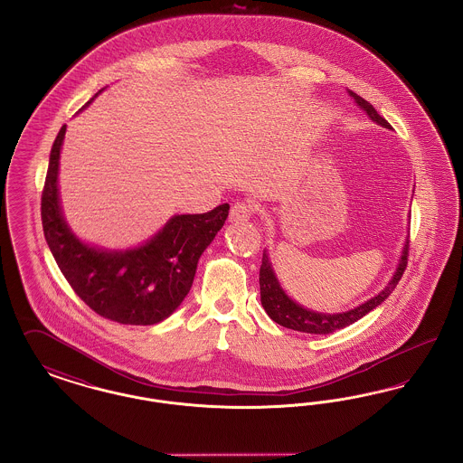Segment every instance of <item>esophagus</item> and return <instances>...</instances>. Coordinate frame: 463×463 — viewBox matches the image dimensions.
<instances>
[{
  "instance_id": "obj_1",
  "label": "esophagus",
  "mask_w": 463,
  "mask_h": 463,
  "mask_svg": "<svg viewBox=\"0 0 463 463\" xmlns=\"http://www.w3.org/2000/svg\"><path fill=\"white\" fill-rule=\"evenodd\" d=\"M251 213H253V206H251L250 203L238 201V203L232 204L229 217H231V221L232 222H244L251 217Z\"/></svg>"
}]
</instances>
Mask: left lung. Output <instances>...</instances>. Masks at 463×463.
Wrapping results in <instances>:
<instances>
[{"mask_svg": "<svg viewBox=\"0 0 463 463\" xmlns=\"http://www.w3.org/2000/svg\"><path fill=\"white\" fill-rule=\"evenodd\" d=\"M349 95L355 100V104L373 119L376 125L391 130V125L387 123V119H383L368 100H364L363 97H359L357 93H354L351 90H349ZM408 250H410V241L406 240L404 246H402V253H401V260L397 264L396 272L392 274L387 287L383 288L378 295H374L373 298L366 300L364 304H361L357 307L345 310V312H336V314L335 312L328 314V312L310 310V308L297 304L293 298H289L287 291L281 288L279 281H278V276H276L272 264L269 260V253L264 251L262 265H260V278H259L262 307L265 308V312L269 314V317L274 323H278L285 328H289V330L304 331V333H310V335H328L333 331L342 330V328L355 323L357 319H361L363 316H366L370 310L378 307L394 291V288L399 283V279L402 278L404 269L408 265Z\"/></svg>", "mask_w": 463, "mask_h": 463, "instance_id": "left-lung-1", "label": "left lung"}]
</instances>
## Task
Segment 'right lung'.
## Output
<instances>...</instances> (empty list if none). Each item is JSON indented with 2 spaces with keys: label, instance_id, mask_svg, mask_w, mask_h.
<instances>
[{
  "label": "right lung",
  "instance_id": "right-lung-1",
  "mask_svg": "<svg viewBox=\"0 0 463 463\" xmlns=\"http://www.w3.org/2000/svg\"><path fill=\"white\" fill-rule=\"evenodd\" d=\"M64 137L66 125L52 146L42 194L44 240L55 262L76 295L99 316L142 326L166 319L193 287L199 257L225 223L229 204L208 213L174 215L151 240L130 250L87 244L67 225L59 198Z\"/></svg>",
  "mask_w": 463,
  "mask_h": 463
}]
</instances>
